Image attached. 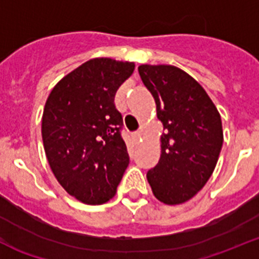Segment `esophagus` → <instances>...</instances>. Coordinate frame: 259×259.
Masks as SVG:
<instances>
[{
	"label": "esophagus",
	"mask_w": 259,
	"mask_h": 259,
	"mask_svg": "<svg viewBox=\"0 0 259 259\" xmlns=\"http://www.w3.org/2000/svg\"><path fill=\"white\" fill-rule=\"evenodd\" d=\"M133 138H134L135 141H139V139L142 141V130H138V132L133 133Z\"/></svg>",
	"instance_id": "obj_1"
}]
</instances>
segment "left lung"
Returning <instances> with one entry per match:
<instances>
[{
    "label": "left lung",
    "mask_w": 259,
    "mask_h": 259,
    "mask_svg": "<svg viewBox=\"0 0 259 259\" xmlns=\"http://www.w3.org/2000/svg\"><path fill=\"white\" fill-rule=\"evenodd\" d=\"M164 125L161 156L147 181L167 205L192 199L213 174L223 144L221 115L202 86L174 66L138 67Z\"/></svg>",
    "instance_id": "8db88e82"
}]
</instances>
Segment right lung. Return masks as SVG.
Instances as JSON below:
<instances>
[{"mask_svg": "<svg viewBox=\"0 0 259 259\" xmlns=\"http://www.w3.org/2000/svg\"><path fill=\"white\" fill-rule=\"evenodd\" d=\"M134 63L95 58L51 90L42 115V142L55 178L78 201L104 204L115 196L129 165L115 95Z\"/></svg>", "mask_w": 259, "mask_h": 259, "instance_id": "right-lung-1", "label": "right lung"}]
</instances>
